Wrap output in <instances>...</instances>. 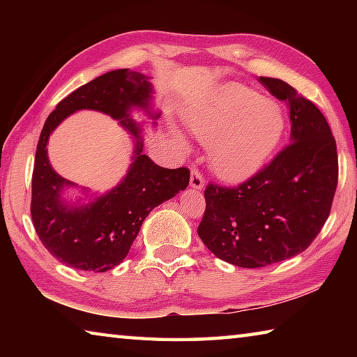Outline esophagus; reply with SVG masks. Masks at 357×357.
Wrapping results in <instances>:
<instances>
[{"label": "esophagus", "mask_w": 357, "mask_h": 357, "mask_svg": "<svg viewBox=\"0 0 357 357\" xmlns=\"http://www.w3.org/2000/svg\"><path fill=\"white\" fill-rule=\"evenodd\" d=\"M190 187H193V189H198V190H202L204 187L203 174H202L200 170H198V168H192V172H190Z\"/></svg>", "instance_id": "esophagus-1"}]
</instances>
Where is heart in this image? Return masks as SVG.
Returning a JSON list of instances; mask_svg holds the SVG:
<instances>
[{
	"label": "heart",
	"mask_w": 357,
	"mask_h": 357,
	"mask_svg": "<svg viewBox=\"0 0 357 357\" xmlns=\"http://www.w3.org/2000/svg\"><path fill=\"white\" fill-rule=\"evenodd\" d=\"M198 140L211 143L214 172L227 183H243L268 164L285 132L279 104L257 91L228 84L187 118Z\"/></svg>",
	"instance_id": "1"
}]
</instances>
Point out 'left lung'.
<instances>
[{
  "label": "left lung",
  "instance_id": "left-lung-1",
  "mask_svg": "<svg viewBox=\"0 0 357 357\" xmlns=\"http://www.w3.org/2000/svg\"><path fill=\"white\" fill-rule=\"evenodd\" d=\"M259 82L288 105L291 143L236 187L209 183L197 229L217 258L239 268H263L304 252L328 220L338 181L335 138L324 114L283 80Z\"/></svg>",
  "mask_w": 357,
  "mask_h": 357
}]
</instances>
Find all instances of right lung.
<instances>
[{"label": "right lung", "instance_id": "add662e5", "mask_svg": "<svg viewBox=\"0 0 357 357\" xmlns=\"http://www.w3.org/2000/svg\"><path fill=\"white\" fill-rule=\"evenodd\" d=\"M151 94L149 77L118 69L75 89L48 114L36 148L31 217L40 243L66 266L94 273L113 269L129 253L151 211L189 185L190 172L185 167L164 168L142 154L140 129L129 118V110L132 107L148 110ZM83 107L121 119L137 144L135 162L121 185L89 205L69 207L61 200V192L71 183L51 168L46 142L63 119Z\"/></svg>", "mask_w": 357, "mask_h": 357}]
</instances>
